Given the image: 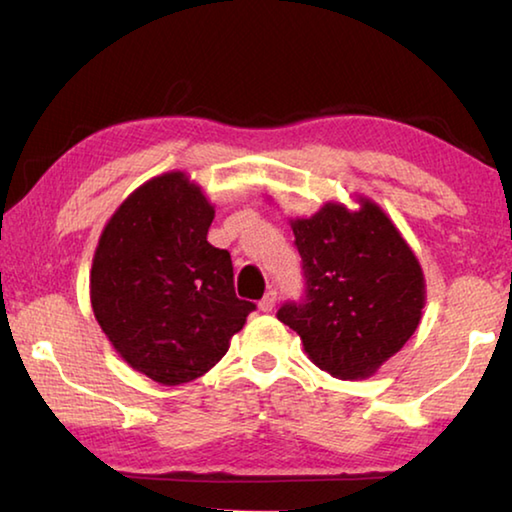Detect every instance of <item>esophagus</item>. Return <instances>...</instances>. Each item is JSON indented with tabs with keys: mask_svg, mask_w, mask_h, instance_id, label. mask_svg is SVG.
Instances as JSON below:
<instances>
[{
	"mask_svg": "<svg viewBox=\"0 0 512 512\" xmlns=\"http://www.w3.org/2000/svg\"><path fill=\"white\" fill-rule=\"evenodd\" d=\"M275 300H277V291L275 289H268L266 296L259 300V309H262V311H273Z\"/></svg>",
	"mask_w": 512,
	"mask_h": 512,
	"instance_id": "1",
	"label": "esophagus"
}]
</instances>
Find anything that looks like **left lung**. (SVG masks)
Instances as JSON below:
<instances>
[{"instance_id":"1","label":"left lung","mask_w":512,"mask_h":512,"mask_svg":"<svg viewBox=\"0 0 512 512\" xmlns=\"http://www.w3.org/2000/svg\"><path fill=\"white\" fill-rule=\"evenodd\" d=\"M357 210L329 201L293 219L307 296L277 318L298 332L307 357L339 379H366L420 325L424 273L395 223L370 198Z\"/></svg>"}]
</instances>
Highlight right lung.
I'll return each instance as SVG.
<instances>
[{
	"label": "right lung",
	"mask_w": 512,
	"mask_h": 512,
	"mask_svg": "<svg viewBox=\"0 0 512 512\" xmlns=\"http://www.w3.org/2000/svg\"><path fill=\"white\" fill-rule=\"evenodd\" d=\"M214 205L185 171L146 180L99 237L90 302L112 348L164 386L205 375L255 309L239 300L228 250L207 241Z\"/></svg>",
	"instance_id": "add662e5"
}]
</instances>
